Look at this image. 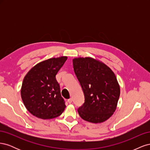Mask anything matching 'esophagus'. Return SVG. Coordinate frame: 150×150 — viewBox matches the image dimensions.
<instances>
[{"instance_id":"34e87169","label":"esophagus","mask_w":150,"mask_h":150,"mask_svg":"<svg viewBox=\"0 0 150 150\" xmlns=\"http://www.w3.org/2000/svg\"><path fill=\"white\" fill-rule=\"evenodd\" d=\"M67 101H68V103H69V104L72 103V98L69 99H68V100H67Z\"/></svg>"}]
</instances>
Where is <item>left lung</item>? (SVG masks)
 Listing matches in <instances>:
<instances>
[{
    "label": "left lung",
    "instance_id": "8db88e82",
    "mask_svg": "<svg viewBox=\"0 0 150 150\" xmlns=\"http://www.w3.org/2000/svg\"><path fill=\"white\" fill-rule=\"evenodd\" d=\"M75 74L84 95L78 113L84 120L103 122L116 110L120 88L113 71L103 62L91 57L72 60Z\"/></svg>",
    "mask_w": 150,
    "mask_h": 150
}]
</instances>
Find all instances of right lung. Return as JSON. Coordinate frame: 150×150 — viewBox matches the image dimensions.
Listing matches in <instances>:
<instances>
[{"mask_svg": "<svg viewBox=\"0 0 150 150\" xmlns=\"http://www.w3.org/2000/svg\"><path fill=\"white\" fill-rule=\"evenodd\" d=\"M67 56L50 58L35 65L25 76L21 95L27 110L42 120L52 119L64 111L56 75L67 60Z\"/></svg>", "mask_w": 150, "mask_h": 150, "instance_id": "1", "label": "right lung"}]
</instances>
